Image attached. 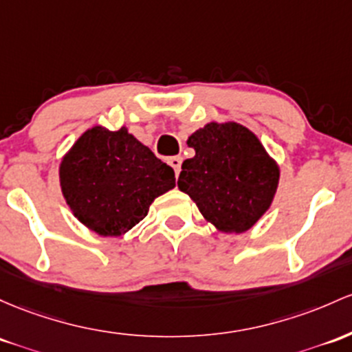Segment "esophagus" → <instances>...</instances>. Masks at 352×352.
Returning <instances> with one entry per match:
<instances>
[{
	"label": "esophagus",
	"mask_w": 352,
	"mask_h": 352,
	"mask_svg": "<svg viewBox=\"0 0 352 352\" xmlns=\"http://www.w3.org/2000/svg\"><path fill=\"white\" fill-rule=\"evenodd\" d=\"M168 165L173 168L175 175H179L180 167H182V158H180V157H170L168 158Z\"/></svg>",
	"instance_id": "1"
}]
</instances>
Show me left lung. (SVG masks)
Here are the masks:
<instances>
[{
  "mask_svg": "<svg viewBox=\"0 0 352 352\" xmlns=\"http://www.w3.org/2000/svg\"><path fill=\"white\" fill-rule=\"evenodd\" d=\"M195 157L187 158L179 188L190 195L200 214L219 230H249L270 207L279 167L244 125L207 123L188 137Z\"/></svg>",
  "mask_w": 352,
  "mask_h": 352,
  "instance_id": "obj_1",
  "label": "left lung"
}]
</instances>
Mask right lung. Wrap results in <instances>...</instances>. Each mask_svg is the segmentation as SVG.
<instances>
[{
    "instance_id": "obj_1",
    "label": "right lung",
    "mask_w": 352,
    "mask_h": 352,
    "mask_svg": "<svg viewBox=\"0 0 352 352\" xmlns=\"http://www.w3.org/2000/svg\"><path fill=\"white\" fill-rule=\"evenodd\" d=\"M60 184L80 222L100 235H120L175 187V172L125 126L117 132L94 126L65 155Z\"/></svg>"
}]
</instances>
